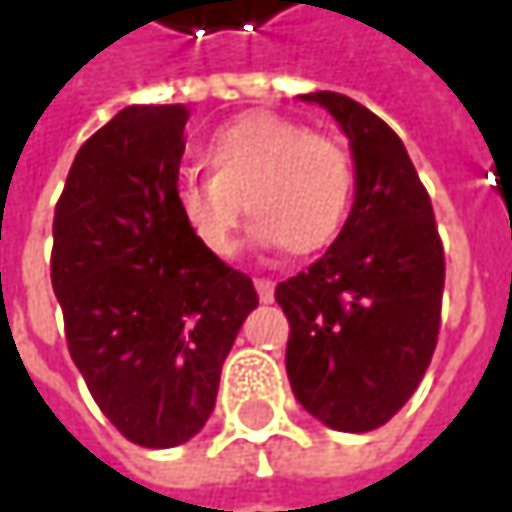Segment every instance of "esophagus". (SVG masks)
<instances>
[{
    "label": "esophagus",
    "mask_w": 512,
    "mask_h": 512,
    "mask_svg": "<svg viewBox=\"0 0 512 512\" xmlns=\"http://www.w3.org/2000/svg\"><path fill=\"white\" fill-rule=\"evenodd\" d=\"M255 287H257V296H260V302H272V299H275V284H272L269 278H257Z\"/></svg>",
    "instance_id": "1"
}]
</instances>
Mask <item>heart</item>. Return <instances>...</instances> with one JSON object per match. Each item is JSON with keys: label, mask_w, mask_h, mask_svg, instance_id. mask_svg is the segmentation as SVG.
<instances>
[{"label": "heart", "mask_w": 512, "mask_h": 512, "mask_svg": "<svg viewBox=\"0 0 512 512\" xmlns=\"http://www.w3.org/2000/svg\"><path fill=\"white\" fill-rule=\"evenodd\" d=\"M210 177L177 186V213L192 240L213 257L237 252L249 210L255 240L290 255L329 249L350 216L356 171L350 154L305 124L252 112L201 145Z\"/></svg>", "instance_id": "heart-1"}]
</instances>
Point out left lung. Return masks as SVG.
<instances>
[{"mask_svg":"<svg viewBox=\"0 0 512 512\" xmlns=\"http://www.w3.org/2000/svg\"><path fill=\"white\" fill-rule=\"evenodd\" d=\"M302 100L320 103L347 133L356 201L329 252L275 287L290 323L284 361L296 400L317 421L367 433L403 409L430 367L445 249L400 136L344 94Z\"/></svg>","mask_w":512,"mask_h":512,"instance_id":"8db88e82","label":"left lung"}]
</instances>
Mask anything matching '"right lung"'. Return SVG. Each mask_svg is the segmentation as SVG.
Instances as JSON below:
<instances>
[{"label":"right lung","mask_w":512,"mask_h":512,"mask_svg":"<svg viewBox=\"0 0 512 512\" xmlns=\"http://www.w3.org/2000/svg\"><path fill=\"white\" fill-rule=\"evenodd\" d=\"M186 106H127L73 159L52 219V290L100 412L142 448L189 442L257 308L252 278L177 213Z\"/></svg>","instance_id":"1"}]
</instances>
